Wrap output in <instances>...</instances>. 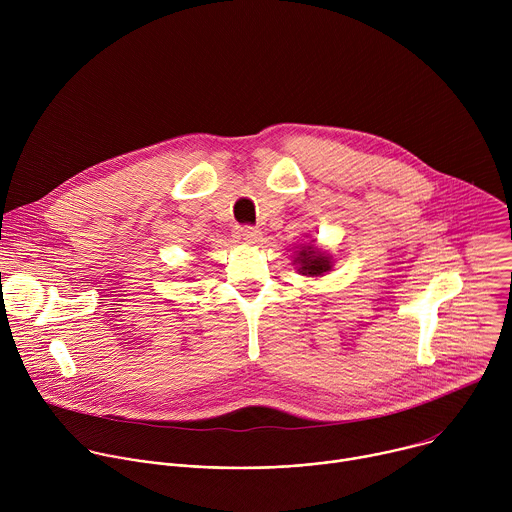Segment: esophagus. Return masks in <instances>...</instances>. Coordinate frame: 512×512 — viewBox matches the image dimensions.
Instances as JSON below:
<instances>
[{"mask_svg":"<svg viewBox=\"0 0 512 512\" xmlns=\"http://www.w3.org/2000/svg\"><path fill=\"white\" fill-rule=\"evenodd\" d=\"M237 237H239V239H243L245 243H257V241H259V237H261V233H259V229H257V227L241 225V227H237Z\"/></svg>","mask_w":512,"mask_h":512,"instance_id":"obj_1","label":"esophagus"}]
</instances>
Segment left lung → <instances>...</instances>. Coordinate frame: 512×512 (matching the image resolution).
Wrapping results in <instances>:
<instances>
[{
  "instance_id": "8db88e82",
  "label": "left lung",
  "mask_w": 512,
  "mask_h": 512,
  "mask_svg": "<svg viewBox=\"0 0 512 512\" xmlns=\"http://www.w3.org/2000/svg\"><path fill=\"white\" fill-rule=\"evenodd\" d=\"M296 261L302 263L300 271H304L306 275H322L324 271L330 269V259H328L324 253L314 251V247L302 249V251H300V257H298Z\"/></svg>"
}]
</instances>
